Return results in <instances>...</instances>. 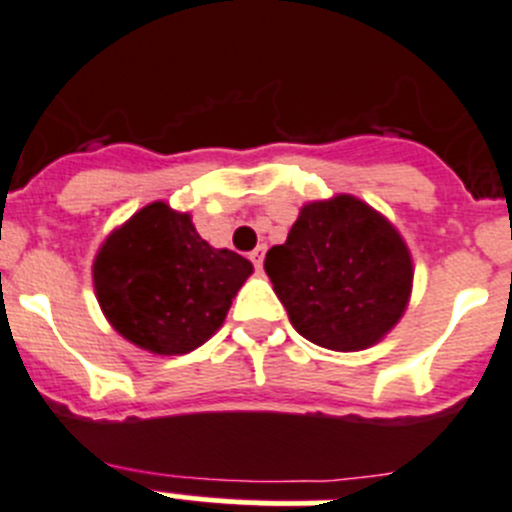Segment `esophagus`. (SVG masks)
Wrapping results in <instances>:
<instances>
[{
    "mask_svg": "<svg viewBox=\"0 0 512 512\" xmlns=\"http://www.w3.org/2000/svg\"><path fill=\"white\" fill-rule=\"evenodd\" d=\"M265 252H267L265 245H257L255 250L250 252V260H252V265L257 267V270H262V260H265Z\"/></svg>",
    "mask_w": 512,
    "mask_h": 512,
    "instance_id": "34e87169",
    "label": "esophagus"
}]
</instances>
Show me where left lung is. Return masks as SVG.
<instances>
[{
	"label": "left lung",
	"mask_w": 512,
	"mask_h": 512,
	"mask_svg": "<svg viewBox=\"0 0 512 512\" xmlns=\"http://www.w3.org/2000/svg\"><path fill=\"white\" fill-rule=\"evenodd\" d=\"M295 331L331 351L374 346L412 293V257L394 227L348 194L305 204L285 245L265 255Z\"/></svg>",
	"instance_id": "obj_1"
}]
</instances>
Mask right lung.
<instances>
[{
	"instance_id": "1",
	"label": "right lung",
	"mask_w": 512,
	"mask_h": 512,
	"mask_svg": "<svg viewBox=\"0 0 512 512\" xmlns=\"http://www.w3.org/2000/svg\"><path fill=\"white\" fill-rule=\"evenodd\" d=\"M252 262L214 250L189 214L154 202L105 240L93 265L98 303L111 326L161 356L202 346L227 318Z\"/></svg>"
}]
</instances>
